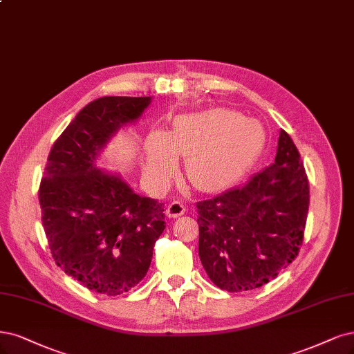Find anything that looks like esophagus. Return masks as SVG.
I'll return each mask as SVG.
<instances>
[{
  "instance_id": "esophagus-1",
  "label": "esophagus",
  "mask_w": 354,
  "mask_h": 354,
  "mask_svg": "<svg viewBox=\"0 0 354 354\" xmlns=\"http://www.w3.org/2000/svg\"><path fill=\"white\" fill-rule=\"evenodd\" d=\"M185 212H186V206L183 205L181 202H178V201H173L171 203L168 205V208H167V215L169 218H177V216L183 215Z\"/></svg>"
}]
</instances>
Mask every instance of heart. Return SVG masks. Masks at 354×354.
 I'll return each mask as SVG.
<instances>
[{
	"mask_svg": "<svg viewBox=\"0 0 354 354\" xmlns=\"http://www.w3.org/2000/svg\"><path fill=\"white\" fill-rule=\"evenodd\" d=\"M265 139L256 120L214 108L177 120L174 129L152 131L146 140L145 173L162 186L185 158V176L201 192H216L239 180L258 156Z\"/></svg>",
	"mask_w": 354,
	"mask_h": 354,
	"instance_id": "b5f03b06",
	"label": "heart"
}]
</instances>
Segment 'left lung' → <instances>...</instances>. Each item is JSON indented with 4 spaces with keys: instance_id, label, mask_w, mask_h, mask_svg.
<instances>
[{
    "instance_id": "8db88e82",
    "label": "left lung",
    "mask_w": 354,
    "mask_h": 354,
    "mask_svg": "<svg viewBox=\"0 0 354 354\" xmlns=\"http://www.w3.org/2000/svg\"><path fill=\"white\" fill-rule=\"evenodd\" d=\"M196 208L199 258L211 281L231 293L270 283L299 254L309 209V183L293 140L279 131L270 167Z\"/></svg>"
}]
</instances>
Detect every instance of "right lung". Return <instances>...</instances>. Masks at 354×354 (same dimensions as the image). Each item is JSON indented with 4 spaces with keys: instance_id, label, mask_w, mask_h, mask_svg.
<instances>
[{
    "instance_id": "1",
    "label": "right lung",
    "mask_w": 354,
    "mask_h": 354,
    "mask_svg": "<svg viewBox=\"0 0 354 354\" xmlns=\"http://www.w3.org/2000/svg\"><path fill=\"white\" fill-rule=\"evenodd\" d=\"M151 102V96H104L88 104L54 143L41 181L42 224L55 263L106 296L142 281L165 228L161 203L96 167L106 143Z\"/></svg>"
}]
</instances>
